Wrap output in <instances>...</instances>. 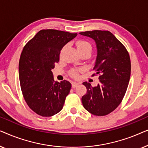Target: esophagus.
<instances>
[{"mask_svg": "<svg viewBox=\"0 0 148 148\" xmlns=\"http://www.w3.org/2000/svg\"><path fill=\"white\" fill-rule=\"evenodd\" d=\"M78 85H79L78 83H77V82H72V87H73V88H76V87Z\"/></svg>", "mask_w": 148, "mask_h": 148, "instance_id": "esophagus-1", "label": "esophagus"}]
</instances>
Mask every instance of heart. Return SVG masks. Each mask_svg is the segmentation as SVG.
I'll return each mask as SVG.
<instances>
[{"mask_svg": "<svg viewBox=\"0 0 148 148\" xmlns=\"http://www.w3.org/2000/svg\"><path fill=\"white\" fill-rule=\"evenodd\" d=\"M76 46L78 49V51H81V50L86 49H88L90 51H92V46H91V44L88 42L86 41V40H79V41L77 42ZM64 49V47L62 48L61 52H62ZM71 74L72 76L77 77L78 75V71L77 70H72L71 72Z\"/></svg>", "mask_w": 148, "mask_h": 148, "instance_id": "obj_1", "label": "heart"}]
</instances>
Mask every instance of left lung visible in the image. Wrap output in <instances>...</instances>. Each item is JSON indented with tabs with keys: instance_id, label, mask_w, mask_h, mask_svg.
<instances>
[{
	"instance_id": "1",
	"label": "left lung",
	"mask_w": 148,
	"mask_h": 148,
	"mask_svg": "<svg viewBox=\"0 0 148 148\" xmlns=\"http://www.w3.org/2000/svg\"><path fill=\"white\" fill-rule=\"evenodd\" d=\"M94 40L97 57L93 70L100 83L92 87L85 82L87 93L82 96L83 106L91 114L105 116L114 111L122 102L131 75V60L124 45L109 31L80 32Z\"/></svg>"
}]
</instances>
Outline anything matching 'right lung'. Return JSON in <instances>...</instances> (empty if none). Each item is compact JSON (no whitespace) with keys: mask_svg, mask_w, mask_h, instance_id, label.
Wrapping results in <instances>:
<instances>
[{"mask_svg":"<svg viewBox=\"0 0 148 148\" xmlns=\"http://www.w3.org/2000/svg\"><path fill=\"white\" fill-rule=\"evenodd\" d=\"M77 34L42 29L24 46L19 63L21 89L28 106L38 115L52 116L62 110L71 84L55 82L52 69L60 50Z\"/></svg>","mask_w":148,"mask_h":148,"instance_id":"add662e5","label":"right lung"}]
</instances>
